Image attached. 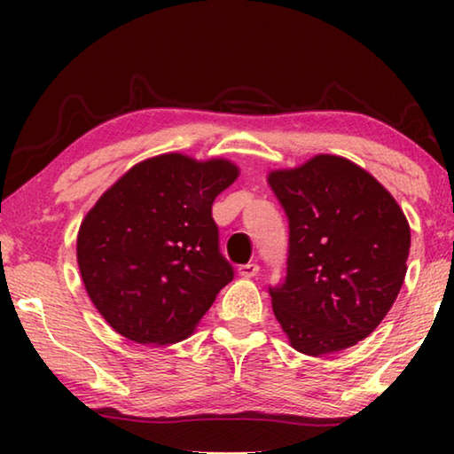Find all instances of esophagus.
I'll use <instances>...</instances> for the list:
<instances>
[{
    "instance_id": "34e87169",
    "label": "esophagus",
    "mask_w": 454,
    "mask_h": 454,
    "mask_svg": "<svg viewBox=\"0 0 454 454\" xmlns=\"http://www.w3.org/2000/svg\"><path fill=\"white\" fill-rule=\"evenodd\" d=\"M258 270H260V266L254 264V262H250V264H244V266L238 268V274H240L242 278H254Z\"/></svg>"
}]
</instances>
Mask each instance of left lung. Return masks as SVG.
<instances>
[{
    "label": "left lung",
    "instance_id": "left-lung-1",
    "mask_svg": "<svg viewBox=\"0 0 454 454\" xmlns=\"http://www.w3.org/2000/svg\"><path fill=\"white\" fill-rule=\"evenodd\" d=\"M288 216L286 278L268 288L292 347L309 356L355 347L387 317L404 282L411 228L396 200L340 156L276 170Z\"/></svg>",
    "mask_w": 454,
    "mask_h": 454
}]
</instances>
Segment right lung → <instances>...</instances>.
<instances>
[{
	"label": "right lung",
	"instance_id": "obj_1",
	"mask_svg": "<svg viewBox=\"0 0 454 454\" xmlns=\"http://www.w3.org/2000/svg\"><path fill=\"white\" fill-rule=\"evenodd\" d=\"M236 178L228 160L164 153L136 164L88 212L78 234L82 280L118 334L180 342L234 278L212 204Z\"/></svg>",
	"mask_w": 454,
	"mask_h": 454
}]
</instances>
